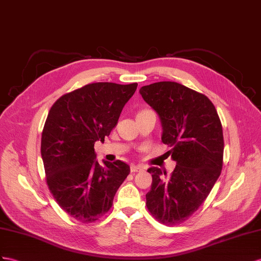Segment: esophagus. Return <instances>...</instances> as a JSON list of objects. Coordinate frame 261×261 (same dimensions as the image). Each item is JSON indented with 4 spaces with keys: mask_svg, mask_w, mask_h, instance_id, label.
Instances as JSON below:
<instances>
[{
    "mask_svg": "<svg viewBox=\"0 0 261 261\" xmlns=\"http://www.w3.org/2000/svg\"><path fill=\"white\" fill-rule=\"evenodd\" d=\"M130 169H131V172H139V171H143V170H144V166H143V165L132 164Z\"/></svg>",
    "mask_w": 261,
    "mask_h": 261,
    "instance_id": "obj_1",
    "label": "esophagus"
}]
</instances>
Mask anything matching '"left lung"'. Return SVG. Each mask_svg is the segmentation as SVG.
<instances>
[{
  "mask_svg": "<svg viewBox=\"0 0 261 261\" xmlns=\"http://www.w3.org/2000/svg\"><path fill=\"white\" fill-rule=\"evenodd\" d=\"M162 125V141L176 162L168 177L156 166L146 207L159 222L176 225L188 219L208 196L223 168L224 138L215 107L206 96L178 83L160 82L140 88Z\"/></svg>",
  "mask_w": 261,
  "mask_h": 261,
  "instance_id": "left-lung-1",
  "label": "left lung"
}]
</instances>
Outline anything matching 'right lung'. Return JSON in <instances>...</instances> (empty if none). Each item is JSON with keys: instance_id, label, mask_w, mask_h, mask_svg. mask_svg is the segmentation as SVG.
Masks as SVG:
<instances>
[{"instance_id": "add662e5", "label": "right lung", "mask_w": 261, "mask_h": 261, "mask_svg": "<svg viewBox=\"0 0 261 261\" xmlns=\"http://www.w3.org/2000/svg\"><path fill=\"white\" fill-rule=\"evenodd\" d=\"M138 84L95 83L62 96L50 108L42 133L41 154L48 189L62 208L82 223L108 212L130 166L100 165L96 141H105L118 123Z\"/></svg>"}]
</instances>
